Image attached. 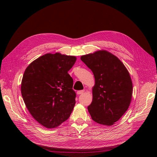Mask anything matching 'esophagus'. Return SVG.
Returning a JSON list of instances; mask_svg holds the SVG:
<instances>
[{"label":"esophagus","mask_w":157,"mask_h":157,"mask_svg":"<svg viewBox=\"0 0 157 157\" xmlns=\"http://www.w3.org/2000/svg\"><path fill=\"white\" fill-rule=\"evenodd\" d=\"M84 92H85L84 90H79V91L77 92V94H78V95L83 94H84Z\"/></svg>","instance_id":"34e87169"}]
</instances>
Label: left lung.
<instances>
[{"mask_svg": "<svg viewBox=\"0 0 157 157\" xmlns=\"http://www.w3.org/2000/svg\"><path fill=\"white\" fill-rule=\"evenodd\" d=\"M81 60L95 78L88 112L97 123L113 125L127 111L132 97L130 74L117 56L106 50L83 55Z\"/></svg>", "mask_w": 157, "mask_h": 157, "instance_id": "1", "label": "left lung"}]
</instances>
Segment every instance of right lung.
I'll use <instances>...</instances> for the list:
<instances>
[{"label":"right lung","mask_w":157,"mask_h":157,"mask_svg":"<svg viewBox=\"0 0 157 157\" xmlns=\"http://www.w3.org/2000/svg\"><path fill=\"white\" fill-rule=\"evenodd\" d=\"M76 57L47 53L33 61L23 74L21 92L27 109L40 125L52 128L67 120L76 103L68 74Z\"/></svg>","instance_id":"obj_1"}]
</instances>
